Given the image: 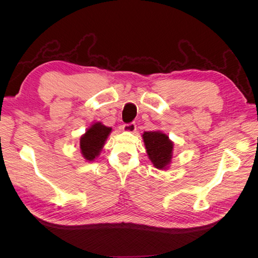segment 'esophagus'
<instances>
[{"label":"esophagus","mask_w":258,"mask_h":258,"mask_svg":"<svg viewBox=\"0 0 258 258\" xmlns=\"http://www.w3.org/2000/svg\"><path fill=\"white\" fill-rule=\"evenodd\" d=\"M122 130L124 132H130V134H134V132H136V130H137V124L135 122H131V123H128V124H123Z\"/></svg>","instance_id":"1"}]
</instances>
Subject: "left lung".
<instances>
[{
	"mask_svg": "<svg viewBox=\"0 0 258 258\" xmlns=\"http://www.w3.org/2000/svg\"><path fill=\"white\" fill-rule=\"evenodd\" d=\"M142 138L153 166L158 170H167L172 163L174 143L160 130L145 131Z\"/></svg>",
	"mask_w": 258,
	"mask_h": 258,
	"instance_id": "8db88e82",
	"label": "left lung"
}]
</instances>
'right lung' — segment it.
<instances>
[{"label": "right lung", "mask_w": 258, "mask_h": 258, "mask_svg": "<svg viewBox=\"0 0 258 258\" xmlns=\"http://www.w3.org/2000/svg\"><path fill=\"white\" fill-rule=\"evenodd\" d=\"M111 132L112 128L101 121L90 124L80 139V150L86 161L90 162L99 157Z\"/></svg>", "instance_id": "add662e5"}]
</instances>
